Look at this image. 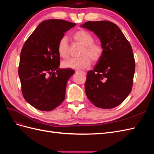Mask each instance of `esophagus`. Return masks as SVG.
<instances>
[{
    "instance_id": "obj_1",
    "label": "esophagus",
    "mask_w": 154,
    "mask_h": 154,
    "mask_svg": "<svg viewBox=\"0 0 154 154\" xmlns=\"http://www.w3.org/2000/svg\"><path fill=\"white\" fill-rule=\"evenodd\" d=\"M76 72H80V73H82V74H83V75H85V72L84 71H76Z\"/></svg>"
}]
</instances>
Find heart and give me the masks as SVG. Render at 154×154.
Wrapping results in <instances>:
<instances>
[{
	"label": "heart",
	"instance_id": "b5f03b06",
	"mask_svg": "<svg viewBox=\"0 0 154 154\" xmlns=\"http://www.w3.org/2000/svg\"><path fill=\"white\" fill-rule=\"evenodd\" d=\"M72 37L76 42L83 46L81 53L82 57L78 58H71L63 62L62 65L64 68L84 69L91 66V58L94 62L101 59L103 54V45L100 43L94 42V36L89 32L83 29H79L74 32ZM57 51L60 57L63 58L69 57V44L66 37L63 36L59 40Z\"/></svg>",
	"mask_w": 154,
	"mask_h": 154
}]
</instances>
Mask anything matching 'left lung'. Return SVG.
I'll use <instances>...</instances> for the list:
<instances>
[{
	"instance_id": "1",
	"label": "left lung",
	"mask_w": 154,
	"mask_h": 154,
	"mask_svg": "<svg viewBox=\"0 0 154 154\" xmlns=\"http://www.w3.org/2000/svg\"><path fill=\"white\" fill-rule=\"evenodd\" d=\"M81 26L94 32L103 47L102 57L87 72L86 95L97 107L114 108L132 91L136 64L131 45L112 22L88 21Z\"/></svg>"
}]
</instances>
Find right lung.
I'll list each match as a JSON object with an SVG mask.
<instances>
[{"label": "right lung", "instance_id": "obj_1", "mask_svg": "<svg viewBox=\"0 0 154 154\" xmlns=\"http://www.w3.org/2000/svg\"><path fill=\"white\" fill-rule=\"evenodd\" d=\"M75 23L63 20H44L23 45L18 67L22 95L27 102L42 111L57 108L66 97L67 83L74 73L59 69V40Z\"/></svg>", "mask_w": 154, "mask_h": 154}]
</instances>
